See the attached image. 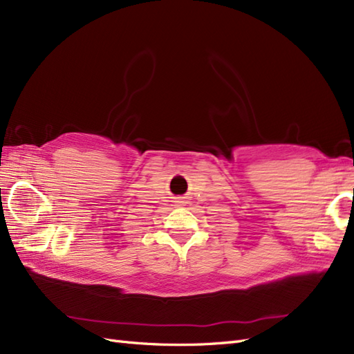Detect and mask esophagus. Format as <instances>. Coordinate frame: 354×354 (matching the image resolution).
<instances>
[{
    "mask_svg": "<svg viewBox=\"0 0 354 354\" xmlns=\"http://www.w3.org/2000/svg\"><path fill=\"white\" fill-rule=\"evenodd\" d=\"M177 203H183V201H177Z\"/></svg>",
    "mask_w": 354,
    "mask_h": 354,
    "instance_id": "esophagus-1",
    "label": "esophagus"
}]
</instances>
